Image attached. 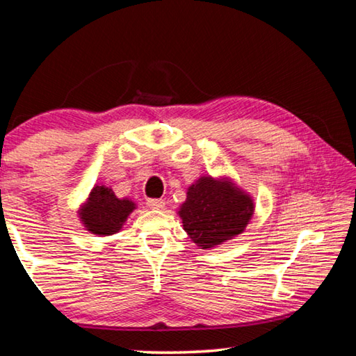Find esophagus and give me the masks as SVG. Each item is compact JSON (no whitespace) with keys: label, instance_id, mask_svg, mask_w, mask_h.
<instances>
[{"label":"esophagus","instance_id":"esophagus-1","mask_svg":"<svg viewBox=\"0 0 356 356\" xmlns=\"http://www.w3.org/2000/svg\"><path fill=\"white\" fill-rule=\"evenodd\" d=\"M147 207L152 210H160L165 207V201L163 200H147Z\"/></svg>","mask_w":356,"mask_h":356}]
</instances>
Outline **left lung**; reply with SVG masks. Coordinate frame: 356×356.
Returning a JSON list of instances; mask_svg holds the SVG:
<instances>
[{"label":"left lung","mask_w":356,"mask_h":356,"mask_svg":"<svg viewBox=\"0 0 356 356\" xmlns=\"http://www.w3.org/2000/svg\"><path fill=\"white\" fill-rule=\"evenodd\" d=\"M252 212L251 196L231 180L204 176L188 186L179 215L193 242L207 250L242 234Z\"/></svg>","instance_id":"8db88e82"}]
</instances>
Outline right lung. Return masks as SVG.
<instances>
[{
    "label": "right lung",
    "mask_w": 356,
    "mask_h": 356,
    "mask_svg": "<svg viewBox=\"0 0 356 356\" xmlns=\"http://www.w3.org/2000/svg\"><path fill=\"white\" fill-rule=\"evenodd\" d=\"M134 210L135 202L127 197L119 200L114 191L105 185H95L78 213L89 232L95 236H113L122 229Z\"/></svg>",
    "instance_id": "right-lung-1"
}]
</instances>
